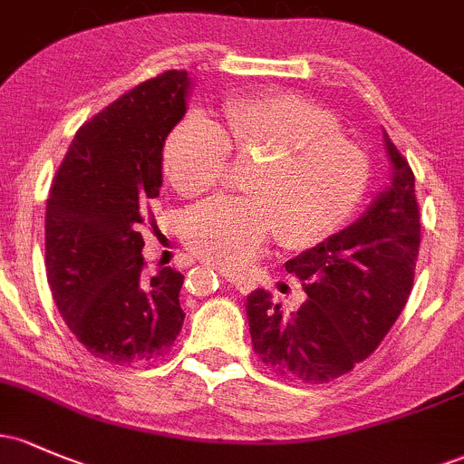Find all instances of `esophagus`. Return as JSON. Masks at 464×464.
Instances as JSON below:
<instances>
[{"label":"esophagus","mask_w":464,"mask_h":464,"mask_svg":"<svg viewBox=\"0 0 464 464\" xmlns=\"http://www.w3.org/2000/svg\"><path fill=\"white\" fill-rule=\"evenodd\" d=\"M222 277L227 279L228 284H233V286H236L237 290H240V293H251L253 288H256V282H253L251 277H244V275H237V273H222Z\"/></svg>","instance_id":"esophagus-1"}]
</instances>
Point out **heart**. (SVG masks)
I'll return each instance as SVG.
<instances>
[{
	"label": "heart",
	"instance_id": "obj_1",
	"mask_svg": "<svg viewBox=\"0 0 464 464\" xmlns=\"http://www.w3.org/2000/svg\"><path fill=\"white\" fill-rule=\"evenodd\" d=\"M224 130L200 114L180 121L162 147V169L180 196H198L227 176L231 147L262 158L248 193L213 198L182 218V240L220 268H244L275 228L288 248L328 240L359 207L368 158L341 136L339 121L290 92L236 96L224 103Z\"/></svg>",
	"mask_w": 464,
	"mask_h": 464
}]
</instances>
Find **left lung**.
Instances as JSON below:
<instances>
[{"label":"left lung","instance_id":"8db88e82","mask_svg":"<svg viewBox=\"0 0 464 464\" xmlns=\"http://www.w3.org/2000/svg\"><path fill=\"white\" fill-rule=\"evenodd\" d=\"M390 185L363 216L328 240L288 259L308 299L295 313L268 290L246 297L253 350L275 374L328 383L379 348L414 284L420 244L414 174L383 131Z\"/></svg>","mask_w":464,"mask_h":464}]
</instances>
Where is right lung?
Wrapping results in <instances>:
<instances>
[{"label":"right lung","mask_w":464,"mask_h":464,"mask_svg":"<svg viewBox=\"0 0 464 464\" xmlns=\"http://www.w3.org/2000/svg\"><path fill=\"white\" fill-rule=\"evenodd\" d=\"M191 92L182 70L145 81L76 131L45 205V275L61 317L85 350L142 363L174 345L182 275H142L147 202L162 185V147Z\"/></svg>","instance_id":"1"}]
</instances>
